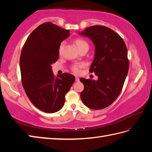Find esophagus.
I'll return each instance as SVG.
<instances>
[{
    "label": "esophagus",
    "mask_w": 152,
    "mask_h": 152,
    "mask_svg": "<svg viewBox=\"0 0 152 152\" xmlns=\"http://www.w3.org/2000/svg\"><path fill=\"white\" fill-rule=\"evenodd\" d=\"M76 82H79L80 81V78H78V77H76Z\"/></svg>",
    "instance_id": "obj_1"
}]
</instances>
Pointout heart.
I'll use <instances>...</instances> for the list:
<instances>
[{
	"label": "heart",
	"instance_id": "b5f03b06",
	"mask_svg": "<svg viewBox=\"0 0 152 152\" xmlns=\"http://www.w3.org/2000/svg\"><path fill=\"white\" fill-rule=\"evenodd\" d=\"M74 42H75V44L76 45V46H77V48H78V49L79 50L82 49V48H89L88 43L85 40L80 39V38L76 39L75 41H74ZM64 42H62L60 46H59V53H62L63 48H64ZM83 66H84V64H83V63H76V64H73L72 68H71V69H72V72L75 74H79L80 72V70H81L80 69H81V68L83 67Z\"/></svg>",
	"mask_w": 152,
	"mask_h": 152
}]
</instances>
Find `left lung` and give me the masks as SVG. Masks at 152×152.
Returning <instances> with one entry per match:
<instances>
[{
	"label": "left lung",
	"instance_id": "1",
	"mask_svg": "<svg viewBox=\"0 0 152 152\" xmlns=\"http://www.w3.org/2000/svg\"><path fill=\"white\" fill-rule=\"evenodd\" d=\"M89 38L95 46V57L89 71L97 80L80 78L84 89L80 93L83 104L101 110L112 104L120 94L127 77L129 63L124 40L111 28L94 25L78 33Z\"/></svg>",
	"mask_w": 152,
	"mask_h": 152
}]
</instances>
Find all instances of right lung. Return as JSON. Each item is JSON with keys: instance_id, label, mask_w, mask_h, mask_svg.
I'll return each mask as SVG.
<instances>
[{"instance_id": "right-lung-1", "label": "right lung", "mask_w": 152, "mask_h": 152, "mask_svg": "<svg viewBox=\"0 0 152 152\" xmlns=\"http://www.w3.org/2000/svg\"><path fill=\"white\" fill-rule=\"evenodd\" d=\"M69 36L70 31L45 23L32 32L23 48L19 61L23 87L33 105L44 112L62 108L75 81L68 73L56 78L51 67L59 58L61 42Z\"/></svg>"}]
</instances>
